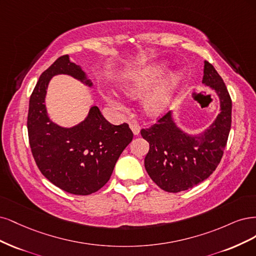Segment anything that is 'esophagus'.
I'll use <instances>...</instances> for the list:
<instances>
[{
	"label": "esophagus",
	"instance_id": "34e87169",
	"mask_svg": "<svg viewBox=\"0 0 256 256\" xmlns=\"http://www.w3.org/2000/svg\"><path fill=\"white\" fill-rule=\"evenodd\" d=\"M130 128L132 130V132H133V134L135 135V136H137V135H139V126H137V124H134V123H130Z\"/></svg>",
	"mask_w": 256,
	"mask_h": 256
}]
</instances>
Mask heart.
I'll return each mask as SVG.
<instances>
[{"instance_id": "obj_1", "label": "heart", "mask_w": 256, "mask_h": 256, "mask_svg": "<svg viewBox=\"0 0 256 256\" xmlns=\"http://www.w3.org/2000/svg\"><path fill=\"white\" fill-rule=\"evenodd\" d=\"M166 70V62H152L128 72L121 84L123 92L132 98L142 96L152 89L142 98V110L152 118L162 117L168 112L182 84L183 73L180 70H173L160 80ZM108 101L116 110H124V105L118 98H110Z\"/></svg>"}]
</instances>
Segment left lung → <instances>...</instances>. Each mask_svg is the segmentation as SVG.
<instances>
[{
	"label": "left lung",
	"mask_w": 256,
	"mask_h": 256,
	"mask_svg": "<svg viewBox=\"0 0 256 256\" xmlns=\"http://www.w3.org/2000/svg\"><path fill=\"white\" fill-rule=\"evenodd\" d=\"M202 83L215 92L220 112L201 133L188 134L169 112L153 126L142 130L150 144L144 167L153 182L168 192H180L200 184L219 164L232 122V101L226 84L208 62H204Z\"/></svg>",
	"instance_id": "1"
}]
</instances>
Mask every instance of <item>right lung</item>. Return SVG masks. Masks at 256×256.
I'll return each mask as SVG.
<instances>
[{
  "label": "right lung",
  "instance_id": "obj_1",
  "mask_svg": "<svg viewBox=\"0 0 256 256\" xmlns=\"http://www.w3.org/2000/svg\"><path fill=\"white\" fill-rule=\"evenodd\" d=\"M69 76L87 87L92 80L69 55L57 58L34 88L28 107V130L32 156L41 173L52 184L72 194L98 192L110 178L119 156L133 139L126 123L114 126L92 105L86 118L66 128L48 114L46 96L53 76Z\"/></svg>",
  "mask_w": 256,
  "mask_h": 256
}]
</instances>
